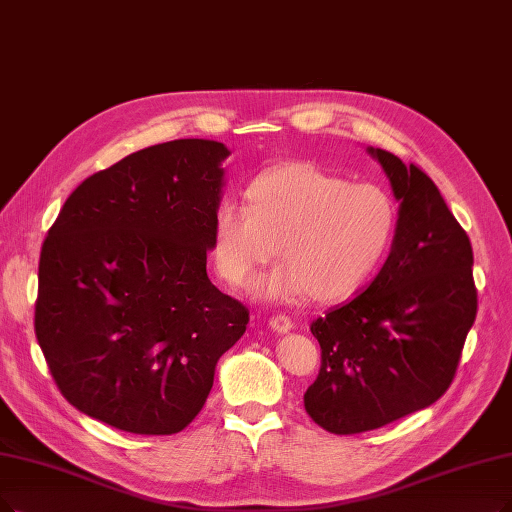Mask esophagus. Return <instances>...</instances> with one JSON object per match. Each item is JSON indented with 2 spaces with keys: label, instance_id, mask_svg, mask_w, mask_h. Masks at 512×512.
<instances>
[{
  "label": "esophagus",
  "instance_id": "esophagus-1",
  "mask_svg": "<svg viewBox=\"0 0 512 512\" xmlns=\"http://www.w3.org/2000/svg\"><path fill=\"white\" fill-rule=\"evenodd\" d=\"M269 325L273 327L275 332H279V334H285V332H290V330H292V327H294V321H292L288 315L277 313V315H273V317L269 319Z\"/></svg>",
  "mask_w": 512,
  "mask_h": 512
}]
</instances>
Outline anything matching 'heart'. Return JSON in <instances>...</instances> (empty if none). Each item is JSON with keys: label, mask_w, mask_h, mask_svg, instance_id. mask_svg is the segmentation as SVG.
Segmentation results:
<instances>
[{"label": "heart", "mask_w": 512, "mask_h": 512, "mask_svg": "<svg viewBox=\"0 0 512 512\" xmlns=\"http://www.w3.org/2000/svg\"><path fill=\"white\" fill-rule=\"evenodd\" d=\"M245 208L224 203L212 224L218 275L243 290L275 254L260 281L275 300L336 302L370 279L395 241L399 208L374 182H349L309 161L281 163L256 176Z\"/></svg>", "instance_id": "heart-1"}]
</instances>
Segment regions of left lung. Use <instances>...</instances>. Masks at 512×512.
Instances as JSON below:
<instances>
[{"label":"left lung","mask_w":512,"mask_h":512,"mask_svg":"<svg viewBox=\"0 0 512 512\" xmlns=\"http://www.w3.org/2000/svg\"><path fill=\"white\" fill-rule=\"evenodd\" d=\"M399 206L391 254L367 288L311 323L321 367L304 410L334 435H357L435 403L452 384L477 317L473 245L435 182L384 149Z\"/></svg>","instance_id":"left-lung-1"}]
</instances>
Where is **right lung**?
<instances>
[{"label":"right lung","mask_w":512,"mask_h":512,"mask_svg":"<svg viewBox=\"0 0 512 512\" xmlns=\"http://www.w3.org/2000/svg\"><path fill=\"white\" fill-rule=\"evenodd\" d=\"M216 140L136 151L69 195L39 254L35 336L63 397L134 435H174L243 336L245 306L208 279Z\"/></svg>","instance_id":"right-lung-1"}]
</instances>
